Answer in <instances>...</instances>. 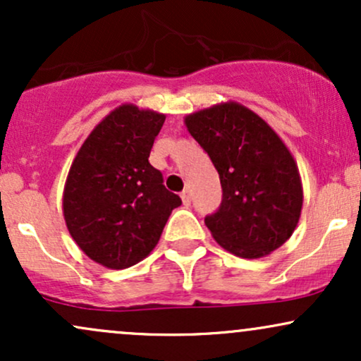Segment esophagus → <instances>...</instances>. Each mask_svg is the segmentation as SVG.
I'll return each mask as SVG.
<instances>
[{
  "instance_id": "esophagus-1",
  "label": "esophagus",
  "mask_w": 361,
  "mask_h": 361,
  "mask_svg": "<svg viewBox=\"0 0 361 361\" xmlns=\"http://www.w3.org/2000/svg\"><path fill=\"white\" fill-rule=\"evenodd\" d=\"M181 200H183V205L188 207L192 204V195H190L188 190H185V192H181Z\"/></svg>"
}]
</instances>
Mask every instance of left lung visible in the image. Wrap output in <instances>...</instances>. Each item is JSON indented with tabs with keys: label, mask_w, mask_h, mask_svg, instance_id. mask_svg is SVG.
<instances>
[{
	"label": "left lung",
	"mask_w": 361,
	"mask_h": 361,
	"mask_svg": "<svg viewBox=\"0 0 361 361\" xmlns=\"http://www.w3.org/2000/svg\"><path fill=\"white\" fill-rule=\"evenodd\" d=\"M185 126L221 178V207L205 217L215 241L239 258L279 250L295 231L304 202L299 168L283 140L235 102L195 111Z\"/></svg>",
	"instance_id": "1"
}]
</instances>
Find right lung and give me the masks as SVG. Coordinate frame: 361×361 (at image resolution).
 Masks as SVG:
<instances>
[{"mask_svg":"<svg viewBox=\"0 0 361 361\" xmlns=\"http://www.w3.org/2000/svg\"><path fill=\"white\" fill-rule=\"evenodd\" d=\"M164 118L130 103L118 106L91 130L69 169L62 195L69 234L88 258L111 270L146 258L181 205L149 163Z\"/></svg>","mask_w":361,"mask_h":361,"instance_id":"1","label":"right lung"}]
</instances>
